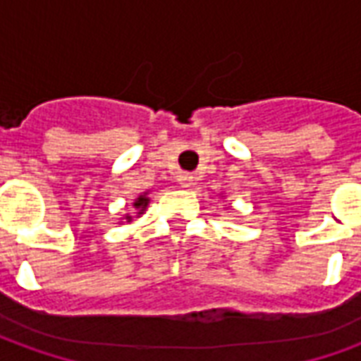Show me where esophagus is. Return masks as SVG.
<instances>
[{"instance_id": "esophagus-1", "label": "esophagus", "mask_w": 361, "mask_h": 361, "mask_svg": "<svg viewBox=\"0 0 361 361\" xmlns=\"http://www.w3.org/2000/svg\"><path fill=\"white\" fill-rule=\"evenodd\" d=\"M178 181H180L181 188H189V185L193 183V178H191V176H188V173H181L180 178H178Z\"/></svg>"}]
</instances>
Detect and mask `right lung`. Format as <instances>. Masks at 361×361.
Instances as JSON below:
<instances>
[{"mask_svg":"<svg viewBox=\"0 0 361 361\" xmlns=\"http://www.w3.org/2000/svg\"><path fill=\"white\" fill-rule=\"evenodd\" d=\"M147 203H149V199L145 195H141L137 201H135V209H139V211H145V207H147ZM141 214V212H139ZM127 220H131V216H127Z\"/></svg>","mask_w":361,"mask_h":361,"instance_id":"add662e5","label":"right lung"}]
</instances>
